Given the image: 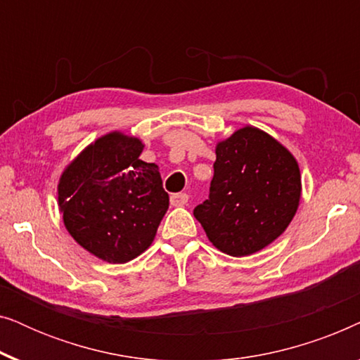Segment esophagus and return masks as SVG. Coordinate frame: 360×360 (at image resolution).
<instances>
[{
    "label": "esophagus",
    "mask_w": 360,
    "mask_h": 360,
    "mask_svg": "<svg viewBox=\"0 0 360 360\" xmlns=\"http://www.w3.org/2000/svg\"><path fill=\"white\" fill-rule=\"evenodd\" d=\"M170 203L174 206H184L188 203V195L186 193H174L170 196Z\"/></svg>",
    "instance_id": "esophagus-1"
}]
</instances>
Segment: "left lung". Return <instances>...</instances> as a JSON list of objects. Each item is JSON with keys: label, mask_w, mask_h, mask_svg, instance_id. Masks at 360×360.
<instances>
[{"label": "left lung", "mask_w": 360, "mask_h": 360, "mask_svg": "<svg viewBox=\"0 0 360 360\" xmlns=\"http://www.w3.org/2000/svg\"><path fill=\"white\" fill-rule=\"evenodd\" d=\"M210 198L193 210L210 243L233 257L272 244L297 214L298 162L267 132L244 126L216 144Z\"/></svg>", "instance_id": "obj_1"}]
</instances>
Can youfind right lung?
<instances>
[{
    "mask_svg": "<svg viewBox=\"0 0 360 360\" xmlns=\"http://www.w3.org/2000/svg\"><path fill=\"white\" fill-rule=\"evenodd\" d=\"M139 137L112 131L62 172L58 210L68 234L110 264H126L152 244L169 210L159 167L141 160Z\"/></svg>",
    "mask_w": 360,
    "mask_h": 360,
    "instance_id": "1",
    "label": "right lung"
}]
</instances>
